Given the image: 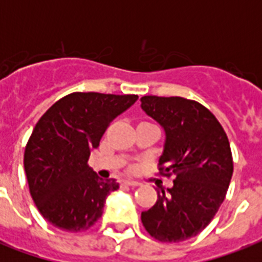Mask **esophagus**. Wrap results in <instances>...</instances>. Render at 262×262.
<instances>
[{"instance_id": "1", "label": "esophagus", "mask_w": 262, "mask_h": 262, "mask_svg": "<svg viewBox=\"0 0 262 262\" xmlns=\"http://www.w3.org/2000/svg\"><path fill=\"white\" fill-rule=\"evenodd\" d=\"M123 186H139L140 183L136 182V181H130V179H123L122 182H121Z\"/></svg>"}]
</instances>
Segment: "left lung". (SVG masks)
Listing matches in <instances>:
<instances>
[{
    "instance_id": "obj_1",
    "label": "left lung",
    "mask_w": 262,
    "mask_h": 262,
    "mask_svg": "<svg viewBox=\"0 0 262 262\" xmlns=\"http://www.w3.org/2000/svg\"><path fill=\"white\" fill-rule=\"evenodd\" d=\"M140 102L164 132L160 170L175 174L141 222L160 242H182L203 231L224 201L234 170L230 143L215 115L194 100L149 95Z\"/></svg>"
}]
</instances>
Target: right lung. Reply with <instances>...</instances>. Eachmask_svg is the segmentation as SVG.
Instances as JSON below:
<instances>
[{
  "mask_svg": "<svg viewBox=\"0 0 262 262\" xmlns=\"http://www.w3.org/2000/svg\"><path fill=\"white\" fill-rule=\"evenodd\" d=\"M137 95L75 92L55 102L27 143L24 170L35 205L63 231L92 227L103 213L115 179L103 181L87 164L106 127L132 107Z\"/></svg>",
  "mask_w": 262,
  "mask_h": 262,
  "instance_id": "add662e5",
  "label": "right lung"
}]
</instances>
